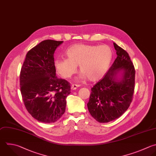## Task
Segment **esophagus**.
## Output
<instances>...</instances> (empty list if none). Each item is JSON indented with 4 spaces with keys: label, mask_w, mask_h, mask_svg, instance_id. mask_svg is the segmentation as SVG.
<instances>
[{
    "label": "esophagus",
    "mask_w": 156,
    "mask_h": 156,
    "mask_svg": "<svg viewBox=\"0 0 156 156\" xmlns=\"http://www.w3.org/2000/svg\"><path fill=\"white\" fill-rule=\"evenodd\" d=\"M80 87V85H78V84H73L71 85V89L74 90H76L78 87Z\"/></svg>",
    "instance_id": "34e87169"
}]
</instances>
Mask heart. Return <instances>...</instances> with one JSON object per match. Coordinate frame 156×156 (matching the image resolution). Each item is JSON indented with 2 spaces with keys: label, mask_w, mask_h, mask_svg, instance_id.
Here are the masks:
<instances>
[{
  "label": "heart",
  "mask_w": 156,
  "mask_h": 156,
  "mask_svg": "<svg viewBox=\"0 0 156 156\" xmlns=\"http://www.w3.org/2000/svg\"><path fill=\"white\" fill-rule=\"evenodd\" d=\"M66 58H57L54 62L57 73L64 78H69L77 71V66L91 81L101 79L108 70L113 58L112 48L106 44L96 46L76 44L66 51Z\"/></svg>",
  "instance_id": "heart-1"
}]
</instances>
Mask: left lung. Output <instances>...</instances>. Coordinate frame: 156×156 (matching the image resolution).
Segmentation results:
<instances>
[{
  "label": "left lung",
  "mask_w": 156,
  "mask_h": 156,
  "mask_svg": "<svg viewBox=\"0 0 156 156\" xmlns=\"http://www.w3.org/2000/svg\"><path fill=\"white\" fill-rule=\"evenodd\" d=\"M113 46L117 57L104 77L91 88L87 104L91 115L102 123L119 118L130 106L134 93V66L125 50L115 43Z\"/></svg>",
  "instance_id": "1"
}]
</instances>
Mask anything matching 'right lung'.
I'll return each mask as SVG.
<instances>
[{
	"label": "right lung",
	"instance_id": "obj_1",
	"mask_svg": "<svg viewBox=\"0 0 156 156\" xmlns=\"http://www.w3.org/2000/svg\"><path fill=\"white\" fill-rule=\"evenodd\" d=\"M62 41L44 40L27 54L20 73L24 105L37 120L54 122L65 112L69 83L56 77L54 54Z\"/></svg>",
	"mask_w": 156,
	"mask_h": 156
}]
</instances>
